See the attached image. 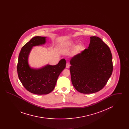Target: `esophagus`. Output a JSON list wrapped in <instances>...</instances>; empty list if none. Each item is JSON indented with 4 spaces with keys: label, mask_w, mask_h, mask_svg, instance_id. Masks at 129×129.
Segmentation results:
<instances>
[{
    "label": "esophagus",
    "mask_w": 129,
    "mask_h": 129,
    "mask_svg": "<svg viewBox=\"0 0 129 129\" xmlns=\"http://www.w3.org/2000/svg\"><path fill=\"white\" fill-rule=\"evenodd\" d=\"M70 66V64L69 63H66V68H67V69L69 68Z\"/></svg>",
    "instance_id": "obj_1"
}]
</instances>
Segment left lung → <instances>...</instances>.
I'll return each mask as SVG.
<instances>
[{"label": "left lung", "mask_w": 129, "mask_h": 129, "mask_svg": "<svg viewBox=\"0 0 129 129\" xmlns=\"http://www.w3.org/2000/svg\"><path fill=\"white\" fill-rule=\"evenodd\" d=\"M90 38L88 48L74 55L70 61L72 84L78 91L84 94L94 93L103 89L113 68L109 47L99 37Z\"/></svg>", "instance_id": "left-lung-1"}]
</instances>
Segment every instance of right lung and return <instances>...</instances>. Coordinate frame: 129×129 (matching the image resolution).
<instances>
[{"label":"right lung","instance_id":"right-lung-1","mask_svg":"<svg viewBox=\"0 0 129 129\" xmlns=\"http://www.w3.org/2000/svg\"><path fill=\"white\" fill-rule=\"evenodd\" d=\"M46 42V37H33L22 48L19 55L17 70L19 80L27 90L37 95L52 92L59 74L66 67L64 58L55 65L47 64L38 69L31 67L28 57L33 47L43 45Z\"/></svg>","mask_w":129,"mask_h":129}]
</instances>
